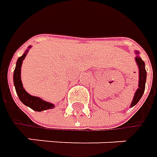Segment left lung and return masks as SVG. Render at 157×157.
I'll use <instances>...</instances> for the list:
<instances>
[{
    "mask_svg": "<svg viewBox=\"0 0 157 157\" xmlns=\"http://www.w3.org/2000/svg\"><path fill=\"white\" fill-rule=\"evenodd\" d=\"M137 53H138V52H137ZM136 61H137V63L139 67V85H138L139 88L137 89V92L135 94V96L133 98L131 106H134L139 101V100L141 99V97L144 94V89H145L146 75H147L145 70V64H144V62L142 60L141 57H139L138 56H137V57H136Z\"/></svg>",
    "mask_w": 157,
    "mask_h": 157,
    "instance_id": "1",
    "label": "left lung"
}]
</instances>
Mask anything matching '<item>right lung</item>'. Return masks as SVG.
I'll list each match as a JSON object with an SVG mask.
<instances>
[{
  "mask_svg": "<svg viewBox=\"0 0 157 157\" xmlns=\"http://www.w3.org/2000/svg\"><path fill=\"white\" fill-rule=\"evenodd\" d=\"M26 53H27V51L25 53H24L23 56L19 57V59L17 60V63H16L15 70L13 72V83L15 86L16 93H17L21 102L24 105L29 106L30 108H32L34 111L41 112V111H44V110L52 109V108H54V105H52V103L43 101L38 97L30 95L29 94L26 93V91L23 88L22 82L20 80V68H21V64H22V61L24 60V58L26 56Z\"/></svg>",
  "mask_w": 157,
  "mask_h": 157,
  "instance_id": "add662e5",
  "label": "right lung"
}]
</instances>
